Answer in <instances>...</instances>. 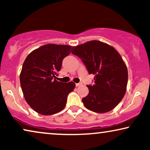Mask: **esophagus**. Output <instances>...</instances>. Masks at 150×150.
Masks as SVG:
<instances>
[{
	"instance_id": "1",
	"label": "esophagus",
	"mask_w": 150,
	"mask_h": 150,
	"mask_svg": "<svg viewBox=\"0 0 150 150\" xmlns=\"http://www.w3.org/2000/svg\"><path fill=\"white\" fill-rule=\"evenodd\" d=\"M81 85H82V83H76V87H79V86H81Z\"/></svg>"
}]
</instances>
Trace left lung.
Segmentation results:
<instances>
[{
    "instance_id": "8db88e82",
    "label": "left lung",
    "mask_w": 150,
    "mask_h": 150,
    "mask_svg": "<svg viewBox=\"0 0 150 150\" xmlns=\"http://www.w3.org/2000/svg\"><path fill=\"white\" fill-rule=\"evenodd\" d=\"M85 64L94 84L87 85L89 94L82 99L92 111L104 113L113 109L124 98L128 83V69L114 48L93 40L76 46L71 52Z\"/></svg>"
}]
</instances>
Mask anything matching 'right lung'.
I'll list each match as a JSON object with an SVG mask.
<instances>
[{
  "instance_id": "add662e5",
  "label": "right lung",
  "mask_w": 150,
  "mask_h": 150,
  "mask_svg": "<svg viewBox=\"0 0 150 150\" xmlns=\"http://www.w3.org/2000/svg\"><path fill=\"white\" fill-rule=\"evenodd\" d=\"M74 47L46 44L30 53L22 65L20 81L24 98L30 107L44 115L62 110L67 96L74 89L73 82L57 81L62 61Z\"/></svg>"
}]
</instances>
